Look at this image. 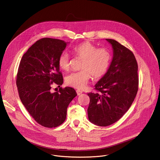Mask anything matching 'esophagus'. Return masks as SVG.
I'll return each mask as SVG.
<instances>
[{
	"instance_id": "34e87169",
	"label": "esophagus",
	"mask_w": 160,
	"mask_h": 160,
	"mask_svg": "<svg viewBox=\"0 0 160 160\" xmlns=\"http://www.w3.org/2000/svg\"><path fill=\"white\" fill-rule=\"evenodd\" d=\"M76 92L78 95H81V94L83 93V92L82 91H80V90H78V89L77 90Z\"/></svg>"
}]
</instances>
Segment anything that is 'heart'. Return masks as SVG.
I'll use <instances>...</instances> for the list:
<instances>
[{
  "label": "heart",
  "mask_w": 160,
  "mask_h": 160,
  "mask_svg": "<svg viewBox=\"0 0 160 160\" xmlns=\"http://www.w3.org/2000/svg\"><path fill=\"white\" fill-rule=\"evenodd\" d=\"M72 53L76 57L82 59L80 69L78 72L70 74L66 78L67 83L77 89H83L91 77L99 79L106 74L112 61V54L105 48H98L91 42L85 41L75 46ZM58 65L63 71L69 68L68 54L63 52L58 58Z\"/></svg>",
  "instance_id": "heart-1"
}]
</instances>
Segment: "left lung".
Wrapping results in <instances>:
<instances>
[{
  "instance_id": "1",
  "label": "left lung",
  "mask_w": 160,
  "mask_h": 160,
  "mask_svg": "<svg viewBox=\"0 0 160 160\" xmlns=\"http://www.w3.org/2000/svg\"><path fill=\"white\" fill-rule=\"evenodd\" d=\"M112 45L113 56L106 74L95 85L99 92L88 93V118L100 127L119 120L129 109L138 88V65L133 53L118 41L106 39Z\"/></svg>"
}]
</instances>
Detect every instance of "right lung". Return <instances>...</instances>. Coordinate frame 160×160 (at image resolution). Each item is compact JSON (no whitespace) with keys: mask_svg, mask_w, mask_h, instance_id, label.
Returning a JSON list of instances; mask_svg holds the SVG:
<instances>
[{"mask_svg":"<svg viewBox=\"0 0 160 160\" xmlns=\"http://www.w3.org/2000/svg\"><path fill=\"white\" fill-rule=\"evenodd\" d=\"M67 45L60 39L42 38L24 54L18 69L16 84L21 101L35 121L44 127L61 125L69 103L77 95L70 87L51 92L53 82L59 86L63 82L58 58Z\"/></svg>","mask_w":160,"mask_h":160,"instance_id":"1","label":"right lung"}]
</instances>
